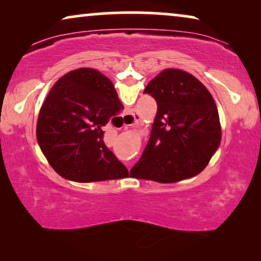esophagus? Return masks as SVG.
Segmentation results:
<instances>
[{"instance_id":"34e87169","label":"esophagus","mask_w":261,"mask_h":261,"mask_svg":"<svg viewBox=\"0 0 261 261\" xmlns=\"http://www.w3.org/2000/svg\"><path fill=\"white\" fill-rule=\"evenodd\" d=\"M126 117H127V119L132 120V123L129 124V126H132V124H135V123H138L139 119H140V117H139V115H137V114H133V113L126 114ZM126 126H127V124H126Z\"/></svg>"}]
</instances>
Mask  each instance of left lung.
<instances>
[{
	"mask_svg": "<svg viewBox=\"0 0 261 261\" xmlns=\"http://www.w3.org/2000/svg\"><path fill=\"white\" fill-rule=\"evenodd\" d=\"M158 110L151 135L130 176L173 183L198 174L221 142L217 107L192 74L166 69L146 87Z\"/></svg>",
	"mask_w": 261,
	"mask_h": 261,
	"instance_id": "8db88e82",
	"label": "left lung"
}]
</instances>
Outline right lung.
Instances as JSON below:
<instances>
[{"mask_svg":"<svg viewBox=\"0 0 261 261\" xmlns=\"http://www.w3.org/2000/svg\"><path fill=\"white\" fill-rule=\"evenodd\" d=\"M123 109L109 78L77 69L53 85L41 106L37 139L55 171L66 179L90 183L128 177V170L103 141V127Z\"/></svg>","mask_w":261,"mask_h":261,"instance_id":"right-lung-1","label":"right lung"}]
</instances>
